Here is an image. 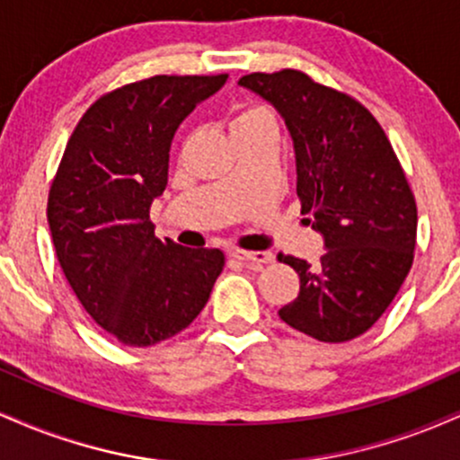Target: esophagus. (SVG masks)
Listing matches in <instances>:
<instances>
[{"mask_svg":"<svg viewBox=\"0 0 460 460\" xmlns=\"http://www.w3.org/2000/svg\"><path fill=\"white\" fill-rule=\"evenodd\" d=\"M229 257L231 260L244 261L251 268H261L266 266V263L274 261V255L268 251H240V248H234V251L229 252Z\"/></svg>","mask_w":460,"mask_h":460,"instance_id":"obj_1","label":"esophagus"}]
</instances>
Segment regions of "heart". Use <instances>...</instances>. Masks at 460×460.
<instances>
[{"mask_svg":"<svg viewBox=\"0 0 460 460\" xmlns=\"http://www.w3.org/2000/svg\"><path fill=\"white\" fill-rule=\"evenodd\" d=\"M261 129H277V116L268 105L263 103H246L240 105L231 116V131L235 138L255 134Z\"/></svg>","mask_w":460,"mask_h":460,"instance_id":"b5f03b06","label":"heart"}]
</instances>
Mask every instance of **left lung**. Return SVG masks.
<instances>
[{
  "label": "left lung",
  "mask_w": 460,
  "mask_h": 460,
  "mask_svg": "<svg viewBox=\"0 0 460 460\" xmlns=\"http://www.w3.org/2000/svg\"><path fill=\"white\" fill-rule=\"evenodd\" d=\"M237 84L283 116L300 212L324 235L326 252L314 266L279 252L300 277V294L279 315L318 341L355 340L392 305L413 266L417 205L398 155L366 105L307 73H251Z\"/></svg>",
  "instance_id": "left-lung-1"
}]
</instances>
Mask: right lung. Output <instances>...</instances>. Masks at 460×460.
Wrapping results in <instances>:
<instances>
[{
  "label": "right lung",
  "instance_id": "obj_1",
  "mask_svg": "<svg viewBox=\"0 0 460 460\" xmlns=\"http://www.w3.org/2000/svg\"><path fill=\"white\" fill-rule=\"evenodd\" d=\"M225 82L226 73L155 75L102 94L51 181L47 220L62 272L88 315L125 346H153L190 326L223 272L218 248L157 240L149 209L168 183L177 128Z\"/></svg>",
  "mask_w": 460,
  "mask_h": 460
}]
</instances>
